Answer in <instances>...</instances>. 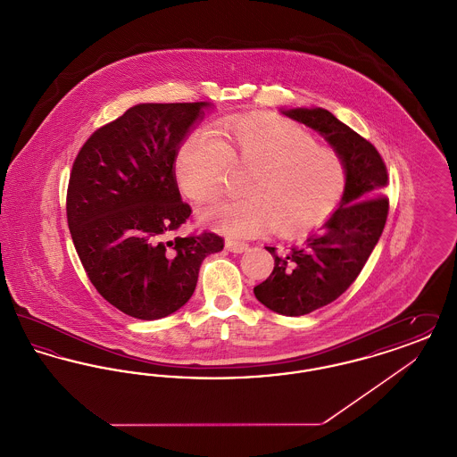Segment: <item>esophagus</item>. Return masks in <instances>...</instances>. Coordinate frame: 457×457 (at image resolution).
<instances>
[{"instance_id": "obj_1", "label": "esophagus", "mask_w": 457, "mask_h": 457, "mask_svg": "<svg viewBox=\"0 0 457 457\" xmlns=\"http://www.w3.org/2000/svg\"><path fill=\"white\" fill-rule=\"evenodd\" d=\"M226 248L229 250V252H233V253H243V252H246L248 250V243H245V241H238V239H226Z\"/></svg>"}]
</instances>
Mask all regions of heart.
Returning a JSON list of instances; mask_svg holds the SVG:
<instances>
[{
    "label": "heart",
    "mask_w": 457,
    "mask_h": 457,
    "mask_svg": "<svg viewBox=\"0 0 457 457\" xmlns=\"http://www.w3.org/2000/svg\"><path fill=\"white\" fill-rule=\"evenodd\" d=\"M219 133L187 135L176 155V178L187 195L205 204L226 192L233 166L252 171L245 181L248 195L205 214L222 231L252 237L272 228L279 237H300L337 211L348 168L303 127L276 116H246Z\"/></svg>",
    "instance_id": "1"
}]
</instances>
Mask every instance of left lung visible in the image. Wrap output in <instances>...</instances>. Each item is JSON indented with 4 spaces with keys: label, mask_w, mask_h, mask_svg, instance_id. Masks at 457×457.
I'll return each instance as SVG.
<instances>
[{
    "label": "left lung",
    "mask_w": 457,
    "mask_h": 457,
    "mask_svg": "<svg viewBox=\"0 0 457 457\" xmlns=\"http://www.w3.org/2000/svg\"><path fill=\"white\" fill-rule=\"evenodd\" d=\"M286 116L324 135L348 168V188L337 211L303 245L278 252L272 274L253 287L257 300L276 313L300 317L337 300L360 276L380 238L389 198L387 168L367 138L327 109H289Z\"/></svg>",
    "instance_id": "obj_1"
}]
</instances>
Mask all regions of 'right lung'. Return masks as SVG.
<instances>
[{"label":"right lung","instance_id":"1","mask_svg":"<svg viewBox=\"0 0 457 457\" xmlns=\"http://www.w3.org/2000/svg\"><path fill=\"white\" fill-rule=\"evenodd\" d=\"M207 103L138 104L97 129L77 154L66 219L97 293L123 313L155 320L195 291L204 259L224 248L216 233L178 237L192 216L174 161Z\"/></svg>","mask_w":457,"mask_h":457}]
</instances>
